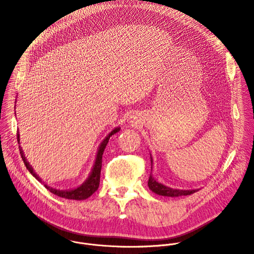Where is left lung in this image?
Returning a JSON list of instances; mask_svg holds the SVG:
<instances>
[{"label": "left lung", "instance_id": "8db88e82", "mask_svg": "<svg viewBox=\"0 0 254 254\" xmlns=\"http://www.w3.org/2000/svg\"><path fill=\"white\" fill-rule=\"evenodd\" d=\"M151 162L153 165V159L151 156ZM148 186L149 188L156 194L161 195V196H167V197H179V196H187V195H191L195 192L198 191V189L196 190H180V189H173L170 187H167L161 183H159L158 181H156L152 175H150L149 178V182H148Z\"/></svg>", "mask_w": 254, "mask_h": 254}]
</instances>
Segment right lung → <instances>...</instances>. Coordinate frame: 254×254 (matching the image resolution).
<instances>
[{
    "label": "right lung",
    "mask_w": 254,
    "mask_h": 254,
    "mask_svg": "<svg viewBox=\"0 0 254 254\" xmlns=\"http://www.w3.org/2000/svg\"><path fill=\"white\" fill-rule=\"evenodd\" d=\"M120 127H116L114 130H112L110 133H108V135L101 141L100 146L98 148V151H97V155H96V159H95V162H94V165H93V168H92V171L89 175V177L86 179L85 182L80 185L78 188L76 189H73V190H65V191H62V190H56V189H53V188H50L48 187L47 185H44L51 193H53L54 195H57L59 197H62V198H65V199H70V200H84L88 197H90L97 189H98V186H99V181H100V171H101V164H102V155H103V151L106 147V144L108 142V139H110V137L117 133L118 131H120ZM19 133L17 134V137H18V141L20 140L19 138ZM20 149V154H21V157H22V160L27 168V170L36 178L38 181H40V182H42L41 179L37 176V174H36L32 167L29 165V162H27L25 156H24V153L22 151V148L19 147Z\"/></svg>",
    "instance_id": "obj_1"
}]
</instances>
